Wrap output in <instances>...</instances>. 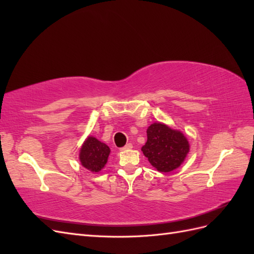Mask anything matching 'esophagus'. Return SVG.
<instances>
[{
    "mask_svg": "<svg viewBox=\"0 0 254 254\" xmlns=\"http://www.w3.org/2000/svg\"><path fill=\"white\" fill-rule=\"evenodd\" d=\"M132 148V144L131 143H128V144H126L124 147H122L121 148V150H129V149H131Z\"/></svg>",
    "mask_w": 254,
    "mask_h": 254,
    "instance_id": "34e87169",
    "label": "esophagus"
}]
</instances>
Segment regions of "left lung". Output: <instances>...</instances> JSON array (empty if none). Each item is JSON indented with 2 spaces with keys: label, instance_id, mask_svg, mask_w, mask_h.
<instances>
[{
  "label": "left lung",
  "instance_id": "8db88e82",
  "mask_svg": "<svg viewBox=\"0 0 254 254\" xmlns=\"http://www.w3.org/2000/svg\"><path fill=\"white\" fill-rule=\"evenodd\" d=\"M190 150L187 137L161 123L147 129V142L142 147L144 156L159 172L176 170L186 159Z\"/></svg>",
  "mask_w": 254,
  "mask_h": 254
}]
</instances>
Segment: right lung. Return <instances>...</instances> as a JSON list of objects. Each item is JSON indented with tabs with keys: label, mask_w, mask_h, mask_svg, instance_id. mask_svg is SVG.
Returning a JSON list of instances; mask_svg holds the SVG:
<instances>
[{
	"label": "right lung",
	"mask_w": 254,
	"mask_h": 254,
	"mask_svg": "<svg viewBox=\"0 0 254 254\" xmlns=\"http://www.w3.org/2000/svg\"><path fill=\"white\" fill-rule=\"evenodd\" d=\"M110 148L105 143L99 142L93 136H89L80 149L79 159L81 164L89 171L97 173L107 163Z\"/></svg>",
	"instance_id": "obj_1"
}]
</instances>
